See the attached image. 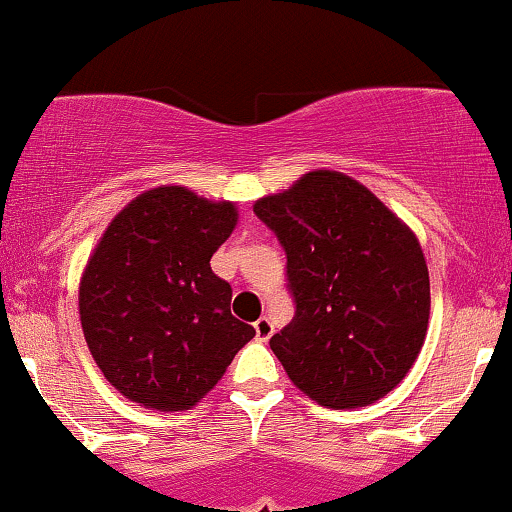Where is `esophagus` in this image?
I'll return each instance as SVG.
<instances>
[{"label":"esophagus","mask_w":512,"mask_h":512,"mask_svg":"<svg viewBox=\"0 0 512 512\" xmlns=\"http://www.w3.org/2000/svg\"><path fill=\"white\" fill-rule=\"evenodd\" d=\"M255 333H257V340L260 342H267L271 338V333H274V326H271V321L267 316H262V319L255 321Z\"/></svg>","instance_id":"1"}]
</instances>
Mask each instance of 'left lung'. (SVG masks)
I'll list each match as a JSON object with an SVG mask.
<instances>
[{"instance_id": "1", "label": "left lung", "mask_w": 512, "mask_h": 512, "mask_svg": "<svg viewBox=\"0 0 512 512\" xmlns=\"http://www.w3.org/2000/svg\"><path fill=\"white\" fill-rule=\"evenodd\" d=\"M288 257L297 312L269 340L302 394L359 409L416 364L430 319V274L418 236L357 179L302 174L252 205Z\"/></svg>"}]
</instances>
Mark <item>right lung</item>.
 Masks as SVG:
<instances>
[{"label": "right lung", "instance_id": "add662e5", "mask_svg": "<svg viewBox=\"0 0 512 512\" xmlns=\"http://www.w3.org/2000/svg\"><path fill=\"white\" fill-rule=\"evenodd\" d=\"M238 224L231 200L155 186L129 200L89 255L80 323L103 378L151 411H189L255 338L210 257Z\"/></svg>", "mask_w": 512, "mask_h": 512}]
</instances>
